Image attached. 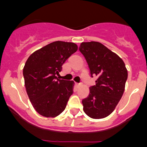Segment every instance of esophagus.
Instances as JSON below:
<instances>
[{
    "instance_id": "34e87169",
    "label": "esophagus",
    "mask_w": 147,
    "mask_h": 147,
    "mask_svg": "<svg viewBox=\"0 0 147 147\" xmlns=\"http://www.w3.org/2000/svg\"><path fill=\"white\" fill-rule=\"evenodd\" d=\"M81 85H82L81 83H77V84H76V86H77V87H80Z\"/></svg>"
}]
</instances>
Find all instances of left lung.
I'll list each match as a JSON object with an SVG mask.
<instances>
[{
  "instance_id": "1",
  "label": "left lung",
  "mask_w": 147,
  "mask_h": 147,
  "mask_svg": "<svg viewBox=\"0 0 147 147\" xmlns=\"http://www.w3.org/2000/svg\"><path fill=\"white\" fill-rule=\"evenodd\" d=\"M80 51L86 59L90 76H97L96 85L82 100L84 112L92 119L107 117L121 98L127 80L124 61L98 42H82Z\"/></svg>"
}]
</instances>
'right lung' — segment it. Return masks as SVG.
<instances>
[{
    "mask_svg": "<svg viewBox=\"0 0 147 147\" xmlns=\"http://www.w3.org/2000/svg\"><path fill=\"white\" fill-rule=\"evenodd\" d=\"M77 49L74 42L56 41L27 59L23 71L26 89L34 108L42 116L56 117L65 109L74 92V82L59 80L57 75Z\"/></svg>",
    "mask_w": 147,
    "mask_h": 147,
    "instance_id": "right-lung-1",
    "label": "right lung"
}]
</instances>
